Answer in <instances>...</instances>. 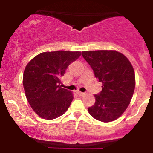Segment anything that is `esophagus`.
Segmentation results:
<instances>
[{
    "label": "esophagus",
    "mask_w": 153,
    "mask_h": 153,
    "mask_svg": "<svg viewBox=\"0 0 153 153\" xmlns=\"http://www.w3.org/2000/svg\"><path fill=\"white\" fill-rule=\"evenodd\" d=\"M77 94H78V96H85V93H82V92H80V91H77Z\"/></svg>",
    "instance_id": "34e87169"
}]
</instances>
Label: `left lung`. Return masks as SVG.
<instances>
[{
    "label": "left lung",
    "mask_w": 153,
    "mask_h": 153,
    "mask_svg": "<svg viewBox=\"0 0 153 153\" xmlns=\"http://www.w3.org/2000/svg\"><path fill=\"white\" fill-rule=\"evenodd\" d=\"M82 56L103 83L102 91L95 95L96 102L88 108L89 114L101 122H112L124 113L132 98L133 67L124 54L114 50L84 51Z\"/></svg>",
    "instance_id": "1"
}]
</instances>
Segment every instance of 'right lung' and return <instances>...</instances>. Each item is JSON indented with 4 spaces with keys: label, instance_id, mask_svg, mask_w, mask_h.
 <instances>
[{
    "label": "right lung",
    "instance_id": "obj_1",
    "mask_svg": "<svg viewBox=\"0 0 153 153\" xmlns=\"http://www.w3.org/2000/svg\"><path fill=\"white\" fill-rule=\"evenodd\" d=\"M80 54V52L62 50L45 52L36 55L26 66L23 85L26 99L40 117L56 119L71 106L73 94L62 88L60 78Z\"/></svg>",
    "mask_w": 153,
    "mask_h": 153
}]
</instances>
